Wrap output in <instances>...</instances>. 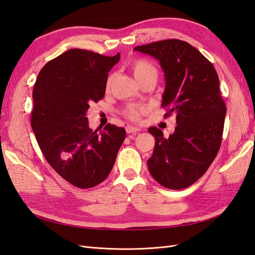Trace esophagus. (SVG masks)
Masks as SVG:
<instances>
[{"instance_id": "34e87169", "label": "esophagus", "mask_w": 255, "mask_h": 255, "mask_svg": "<svg viewBox=\"0 0 255 255\" xmlns=\"http://www.w3.org/2000/svg\"><path fill=\"white\" fill-rule=\"evenodd\" d=\"M126 129H127L128 134H134V133H137V132H139V130H140V128H138L136 127H130V126L127 127Z\"/></svg>"}]
</instances>
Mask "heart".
<instances>
[{
  "instance_id": "b5f03b06",
  "label": "heart",
  "mask_w": 255,
  "mask_h": 255,
  "mask_svg": "<svg viewBox=\"0 0 255 255\" xmlns=\"http://www.w3.org/2000/svg\"><path fill=\"white\" fill-rule=\"evenodd\" d=\"M129 69H130V71H132L136 81L144 78V76H148V75H156V68L154 67L151 63H149L148 60H144V59H137V60L133 61V63L129 66ZM112 81H113V76H110L109 80H107V83H106L107 89L110 88ZM143 112H144L143 107L130 106L127 111V115H128V117L132 120H137L140 117V115Z\"/></svg>"
}]
</instances>
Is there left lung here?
<instances>
[{"mask_svg":"<svg viewBox=\"0 0 255 255\" xmlns=\"http://www.w3.org/2000/svg\"><path fill=\"white\" fill-rule=\"evenodd\" d=\"M134 51L158 60L166 84L161 105L168 107L166 116L176 115L177 126L168 138L155 127L148 129L155 137L149 171L166 188H186L206 172L221 144L227 107L218 74L186 41H156Z\"/></svg>","mask_w":255,"mask_h":255,"instance_id":"8db88e82","label":"left lung"}]
</instances>
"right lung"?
I'll return each instance as SVG.
<instances>
[{
	"mask_svg": "<svg viewBox=\"0 0 255 255\" xmlns=\"http://www.w3.org/2000/svg\"><path fill=\"white\" fill-rule=\"evenodd\" d=\"M116 56L71 49L41 69L33 90L32 128L51 167L79 188L102 183L117 157L126 129L107 125L98 133L88 126L91 102L105 95Z\"/></svg>",
	"mask_w": 255,
	"mask_h": 255,
	"instance_id": "right-lung-1",
	"label": "right lung"
}]
</instances>
